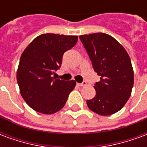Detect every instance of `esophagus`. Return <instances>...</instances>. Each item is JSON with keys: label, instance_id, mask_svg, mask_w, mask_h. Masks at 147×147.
<instances>
[{"label": "esophagus", "instance_id": "esophagus-1", "mask_svg": "<svg viewBox=\"0 0 147 147\" xmlns=\"http://www.w3.org/2000/svg\"><path fill=\"white\" fill-rule=\"evenodd\" d=\"M86 85V82H83L82 83H77V86H84Z\"/></svg>", "mask_w": 147, "mask_h": 147}]
</instances>
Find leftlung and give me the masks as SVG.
I'll use <instances>...</instances> for the list:
<instances>
[{"instance_id": "left-lung-1", "label": "left lung", "mask_w": 147, "mask_h": 147, "mask_svg": "<svg viewBox=\"0 0 147 147\" xmlns=\"http://www.w3.org/2000/svg\"><path fill=\"white\" fill-rule=\"evenodd\" d=\"M80 38L101 76L94 86L96 95L86 101L88 108L101 116L116 113L129 99L134 71L129 55L123 45L105 33L80 35Z\"/></svg>"}]
</instances>
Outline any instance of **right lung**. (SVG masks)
Here are the masks:
<instances>
[{
	"label": "right lung",
	"instance_id": "add662e5",
	"mask_svg": "<svg viewBox=\"0 0 147 147\" xmlns=\"http://www.w3.org/2000/svg\"><path fill=\"white\" fill-rule=\"evenodd\" d=\"M77 41L78 36L43 34L36 37L23 52L16 79L21 95L34 110L53 114L64 106L76 83L51 76L61 67L64 53Z\"/></svg>",
	"mask_w": 147,
	"mask_h": 147
}]
</instances>
